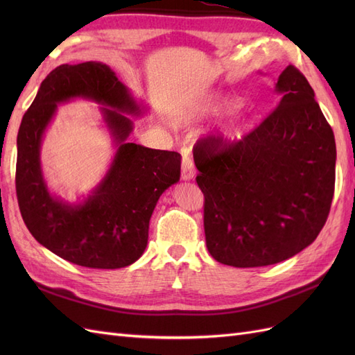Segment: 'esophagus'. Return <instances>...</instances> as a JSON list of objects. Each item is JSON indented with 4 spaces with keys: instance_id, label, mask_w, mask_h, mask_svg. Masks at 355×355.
<instances>
[{
    "instance_id": "34e87169",
    "label": "esophagus",
    "mask_w": 355,
    "mask_h": 355,
    "mask_svg": "<svg viewBox=\"0 0 355 355\" xmlns=\"http://www.w3.org/2000/svg\"><path fill=\"white\" fill-rule=\"evenodd\" d=\"M194 178H196L194 161H192L189 155H184V158H182V179L191 180Z\"/></svg>"
}]
</instances>
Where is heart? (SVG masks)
Returning a JSON list of instances; mask_svg holds the SVG:
<instances>
[{
    "label": "heart",
    "instance_id": "heart-1",
    "mask_svg": "<svg viewBox=\"0 0 355 355\" xmlns=\"http://www.w3.org/2000/svg\"><path fill=\"white\" fill-rule=\"evenodd\" d=\"M240 105H241V99L232 98V96H228L220 92L201 93L196 96V98L187 105V108L179 116V123L182 124L196 123L210 115L232 111L235 108H239ZM252 124H253V118L250 115L240 114L239 116H235L220 135L222 144L227 146L241 141V139H244L245 135L249 133Z\"/></svg>",
    "mask_w": 355,
    "mask_h": 355
}]
</instances>
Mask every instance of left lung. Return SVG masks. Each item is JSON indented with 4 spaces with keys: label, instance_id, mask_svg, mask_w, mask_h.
Listing matches in <instances>:
<instances>
[{
    "label": "left lung",
    "instance_id": "obj_1",
    "mask_svg": "<svg viewBox=\"0 0 355 355\" xmlns=\"http://www.w3.org/2000/svg\"><path fill=\"white\" fill-rule=\"evenodd\" d=\"M274 92V112L240 142L196 146L207 250L223 265L288 259L314 243L330 210L336 144L315 93L292 65Z\"/></svg>",
    "mask_w": 355,
    "mask_h": 355
}]
</instances>
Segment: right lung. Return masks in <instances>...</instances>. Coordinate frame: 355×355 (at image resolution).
<instances>
[{
    "mask_svg": "<svg viewBox=\"0 0 355 355\" xmlns=\"http://www.w3.org/2000/svg\"><path fill=\"white\" fill-rule=\"evenodd\" d=\"M84 98L100 112L116 148L110 167L91 194L69 203L48 189L40 145L59 104ZM148 112L102 62L60 65L41 83L17 133L16 192L34 239L62 259L94 270L135 263L148 244L149 219L163 192L180 179V154L128 142Z\"/></svg>",
    "mask_w": 355,
    "mask_h": 355,
    "instance_id": "1",
    "label": "right lung"
}]
</instances>
